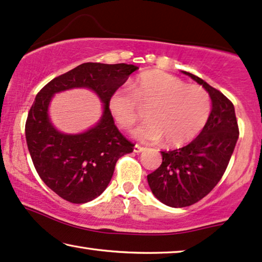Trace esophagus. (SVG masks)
Returning <instances> with one entry per match:
<instances>
[{
    "label": "esophagus",
    "instance_id": "34e87169",
    "mask_svg": "<svg viewBox=\"0 0 262 262\" xmlns=\"http://www.w3.org/2000/svg\"><path fill=\"white\" fill-rule=\"evenodd\" d=\"M142 151H145V147H142V146L138 145V144L134 146V152L135 153H141Z\"/></svg>",
    "mask_w": 262,
    "mask_h": 262
}]
</instances>
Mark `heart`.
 I'll return each instance as SVG.
<instances>
[{"label":"heart","mask_w":262,"mask_h":262,"mask_svg":"<svg viewBox=\"0 0 262 262\" xmlns=\"http://www.w3.org/2000/svg\"><path fill=\"white\" fill-rule=\"evenodd\" d=\"M211 97L204 87L188 85L164 72H147L133 87H122L111 96L109 107L116 123L130 129L147 111L148 121L135 129L144 142L165 139L167 145L187 144L202 130L211 114Z\"/></svg>","instance_id":"obj_1"}]
</instances>
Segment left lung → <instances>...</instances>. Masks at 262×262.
<instances>
[{
    "mask_svg": "<svg viewBox=\"0 0 262 262\" xmlns=\"http://www.w3.org/2000/svg\"><path fill=\"white\" fill-rule=\"evenodd\" d=\"M183 73L207 91L212 111L196 139L184 147L162 151V164L147 175L153 195L170 207L196 204L217 186L239 134L231 100L199 76Z\"/></svg>",
    "mask_w": 262,
    "mask_h": 262,
    "instance_id": "left-lung-1",
    "label": "left lung"
}]
</instances>
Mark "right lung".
<instances>
[{"label": "right lung", "mask_w": 262, "mask_h": 262, "mask_svg": "<svg viewBox=\"0 0 262 262\" xmlns=\"http://www.w3.org/2000/svg\"><path fill=\"white\" fill-rule=\"evenodd\" d=\"M137 69L133 64L89 62L56 76L38 92L25 124L27 147L38 175L64 200L83 204L99 196L114 175L117 160L133 152V142L115 125L109 102ZM74 86L95 90L104 103V113L96 127L67 136L52 127L47 106L55 93Z\"/></svg>", "instance_id": "add662e5"}]
</instances>
